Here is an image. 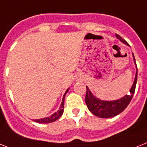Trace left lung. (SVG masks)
Returning <instances> with one entry per match:
<instances>
[{
	"instance_id": "8db88e82",
	"label": "left lung",
	"mask_w": 147,
	"mask_h": 147,
	"mask_svg": "<svg viewBox=\"0 0 147 147\" xmlns=\"http://www.w3.org/2000/svg\"><path fill=\"white\" fill-rule=\"evenodd\" d=\"M116 36L122 42L128 45V43L124 39H122L120 37L119 35L116 34ZM133 56H134V54H133ZM134 61L137 67L134 56ZM137 80H138V67H137L136 76H135V79H134V82L130 90V94H126L125 96L122 98L121 99L116 100H111V101L101 100L98 98H96L95 97H94V95L92 94L90 90L86 86V104L88 107V110H90V112L92 113L94 116L100 117V118H110V117H113L116 115L119 114L120 113H122L127 107V106L131 102L134 91H135V88H136Z\"/></svg>"
}]
</instances>
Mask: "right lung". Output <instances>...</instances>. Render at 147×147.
<instances>
[{"instance_id":"obj_1","label":"right lung","mask_w":147,"mask_h":147,"mask_svg":"<svg viewBox=\"0 0 147 147\" xmlns=\"http://www.w3.org/2000/svg\"><path fill=\"white\" fill-rule=\"evenodd\" d=\"M68 92V89L66 91V94L67 92ZM65 94H64V97H63L62 99V102H61V104L60 107H59V110L55 112V113H53V115L49 117H47V118H43V119H35L34 122H39V123H50V122H55L56 121L57 119H59L60 118L61 115H62L63 112H64V104H65Z\"/></svg>"}]
</instances>
